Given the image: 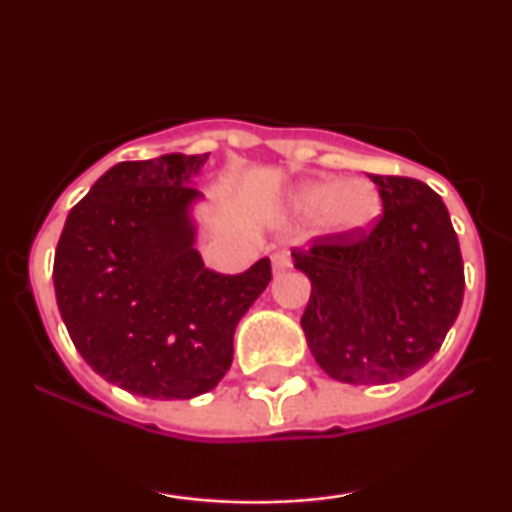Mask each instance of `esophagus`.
<instances>
[{
    "label": "esophagus",
    "mask_w": 512,
    "mask_h": 512,
    "mask_svg": "<svg viewBox=\"0 0 512 512\" xmlns=\"http://www.w3.org/2000/svg\"><path fill=\"white\" fill-rule=\"evenodd\" d=\"M289 262H291V255L286 250H279V252H274V255H272V269H274V272H284V269L289 267Z\"/></svg>",
    "instance_id": "1"
}]
</instances>
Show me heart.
I'll return each mask as SVG.
<instances>
[{"label": "heart", "instance_id": "b5f03b06", "mask_svg": "<svg viewBox=\"0 0 512 512\" xmlns=\"http://www.w3.org/2000/svg\"><path fill=\"white\" fill-rule=\"evenodd\" d=\"M380 192L366 180H320L293 195L298 214H315L317 226L330 236H356L373 226L380 214Z\"/></svg>", "mask_w": 512, "mask_h": 512}]
</instances>
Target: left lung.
Wrapping results in <instances>:
<instances>
[{
  "mask_svg": "<svg viewBox=\"0 0 512 512\" xmlns=\"http://www.w3.org/2000/svg\"><path fill=\"white\" fill-rule=\"evenodd\" d=\"M383 216L356 236L293 248L310 279L301 327L317 366L339 383L387 385L424 368L457 320L464 267L450 214L431 187L370 175Z\"/></svg>",
  "mask_w": 512,
  "mask_h": 512,
  "instance_id": "8db88e82",
  "label": "left lung"
}]
</instances>
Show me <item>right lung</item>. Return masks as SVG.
Returning a JSON list of instances; mask_svg holds the SVG:
<instances>
[{"instance_id": "1", "label": "right lung", "mask_w": 512, "mask_h": 512, "mask_svg": "<svg viewBox=\"0 0 512 512\" xmlns=\"http://www.w3.org/2000/svg\"><path fill=\"white\" fill-rule=\"evenodd\" d=\"M209 154L122 161L69 211L55 250L57 308L84 361L132 395L192 399L233 361L240 317L272 279L204 267L192 178Z\"/></svg>"}]
</instances>
